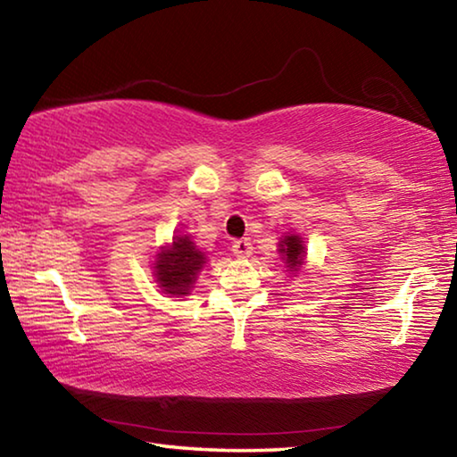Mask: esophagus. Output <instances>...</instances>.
I'll list each match as a JSON object with an SVG mask.
<instances>
[{
    "instance_id": "obj_1",
    "label": "esophagus",
    "mask_w": 457,
    "mask_h": 457,
    "mask_svg": "<svg viewBox=\"0 0 457 457\" xmlns=\"http://www.w3.org/2000/svg\"><path fill=\"white\" fill-rule=\"evenodd\" d=\"M252 250L253 247L250 239H236V242L231 244V252H234L236 258H250Z\"/></svg>"
}]
</instances>
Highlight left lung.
I'll use <instances>...</instances> for the list:
<instances>
[{"label":"left lung","mask_w":457,"mask_h":457,"mask_svg":"<svg viewBox=\"0 0 457 457\" xmlns=\"http://www.w3.org/2000/svg\"><path fill=\"white\" fill-rule=\"evenodd\" d=\"M278 253L282 256V262L288 268V272L298 274L303 270L306 260V245L298 234L282 236L280 244H278Z\"/></svg>","instance_id":"left-lung-1"}]
</instances>
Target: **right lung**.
Masks as SVG:
<instances>
[{
  "label": "right lung",
  "mask_w": 457,
  "mask_h": 457,
  "mask_svg": "<svg viewBox=\"0 0 457 457\" xmlns=\"http://www.w3.org/2000/svg\"><path fill=\"white\" fill-rule=\"evenodd\" d=\"M207 264L205 253L199 250L191 236H173V242L163 245L154 256L153 274L161 292L171 296H187L197 276Z\"/></svg>",
  "instance_id": "right-lung-1"
}]
</instances>
